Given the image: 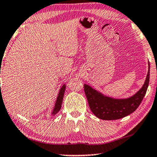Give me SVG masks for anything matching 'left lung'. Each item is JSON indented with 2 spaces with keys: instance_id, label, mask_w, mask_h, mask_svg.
Listing matches in <instances>:
<instances>
[{
  "instance_id": "obj_1",
  "label": "left lung",
  "mask_w": 157,
  "mask_h": 157,
  "mask_svg": "<svg viewBox=\"0 0 157 157\" xmlns=\"http://www.w3.org/2000/svg\"><path fill=\"white\" fill-rule=\"evenodd\" d=\"M143 86L134 95L127 98H113L104 96L90 86L84 84L90 109L96 117L102 120H117L131 114L138 108L147 92L149 83V70Z\"/></svg>"
}]
</instances>
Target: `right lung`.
I'll return each mask as SVG.
<instances>
[{"instance_id": "add662e5", "label": "right lung", "mask_w": 157, "mask_h": 157, "mask_svg": "<svg viewBox=\"0 0 157 157\" xmlns=\"http://www.w3.org/2000/svg\"><path fill=\"white\" fill-rule=\"evenodd\" d=\"M65 90H66V84H63V86H62V87L61 88V89H60L59 95H58V96H57L56 101V104H55L54 108H53L52 113H51L52 115L56 114V113L60 111V109H61Z\"/></svg>"}]
</instances>
